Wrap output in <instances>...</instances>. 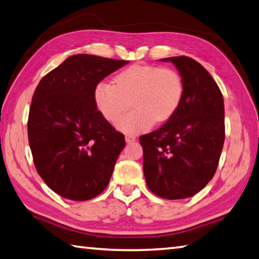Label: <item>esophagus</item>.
I'll return each instance as SVG.
<instances>
[{"label":"esophagus","instance_id":"esophagus-1","mask_svg":"<svg viewBox=\"0 0 259 259\" xmlns=\"http://www.w3.org/2000/svg\"><path fill=\"white\" fill-rule=\"evenodd\" d=\"M125 142L128 144H131L136 142V137L134 135H125Z\"/></svg>","mask_w":259,"mask_h":259}]
</instances>
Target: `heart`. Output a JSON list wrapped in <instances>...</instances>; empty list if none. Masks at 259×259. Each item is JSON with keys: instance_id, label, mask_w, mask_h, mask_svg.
<instances>
[{"instance_id": "obj_1", "label": "heart", "mask_w": 259, "mask_h": 259, "mask_svg": "<svg viewBox=\"0 0 259 259\" xmlns=\"http://www.w3.org/2000/svg\"><path fill=\"white\" fill-rule=\"evenodd\" d=\"M185 86L180 73L171 68L134 64L121 71L114 83L101 81L94 89V102L98 112L110 123L121 117L117 129L136 134L149 129L154 122H165L176 113L182 101Z\"/></svg>"}]
</instances>
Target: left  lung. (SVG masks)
<instances>
[{
  "instance_id": "1",
  "label": "left lung",
  "mask_w": 259,
  "mask_h": 259,
  "mask_svg": "<svg viewBox=\"0 0 259 259\" xmlns=\"http://www.w3.org/2000/svg\"><path fill=\"white\" fill-rule=\"evenodd\" d=\"M162 61L176 65L185 92L166 123L139 138L144 175L155 195L183 199L196 195L215 175L225 137L224 102L213 77L194 59Z\"/></svg>"
}]
</instances>
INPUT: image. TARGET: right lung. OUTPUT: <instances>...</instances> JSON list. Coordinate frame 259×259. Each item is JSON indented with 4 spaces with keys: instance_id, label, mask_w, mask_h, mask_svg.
I'll return each mask as SVG.
<instances>
[{
    "instance_id": "obj_1",
    "label": "right lung",
    "mask_w": 259,
    "mask_h": 259,
    "mask_svg": "<svg viewBox=\"0 0 259 259\" xmlns=\"http://www.w3.org/2000/svg\"><path fill=\"white\" fill-rule=\"evenodd\" d=\"M129 61L77 54L39 81L28 116V140L36 170L52 190L88 200L109 185L124 136L94 102L96 84Z\"/></svg>"
}]
</instances>
